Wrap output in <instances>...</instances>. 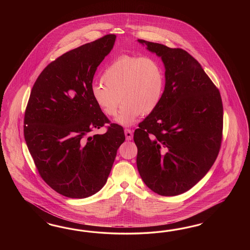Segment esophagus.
Instances as JSON below:
<instances>
[{
  "mask_svg": "<svg viewBox=\"0 0 250 250\" xmlns=\"http://www.w3.org/2000/svg\"><path fill=\"white\" fill-rule=\"evenodd\" d=\"M125 135L126 140H128V141L133 138V132L130 129H125Z\"/></svg>",
  "mask_w": 250,
  "mask_h": 250,
  "instance_id": "34e87169",
  "label": "esophagus"
}]
</instances>
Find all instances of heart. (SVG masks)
I'll return each mask as SVG.
<instances>
[{
  "instance_id": "obj_1",
  "label": "heart",
  "mask_w": 250,
  "mask_h": 250,
  "mask_svg": "<svg viewBox=\"0 0 250 250\" xmlns=\"http://www.w3.org/2000/svg\"><path fill=\"white\" fill-rule=\"evenodd\" d=\"M105 84H95L91 95L99 109L114 116L122 102L116 123L133 125L140 114L153 113L162 99L165 78L162 67L155 59L124 55L112 62L102 76Z\"/></svg>"
}]
</instances>
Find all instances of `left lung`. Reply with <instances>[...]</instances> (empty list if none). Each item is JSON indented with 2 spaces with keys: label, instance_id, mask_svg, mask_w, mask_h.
<instances>
[{
  "label": "left lung",
  "instance_id": "1",
  "mask_svg": "<svg viewBox=\"0 0 250 250\" xmlns=\"http://www.w3.org/2000/svg\"><path fill=\"white\" fill-rule=\"evenodd\" d=\"M137 41L161 58L166 83L158 108L135 131L136 166L154 192L179 195L200 182L218 156L222 99L201 64L187 51Z\"/></svg>",
  "mask_w": 250,
  "mask_h": 250
}]
</instances>
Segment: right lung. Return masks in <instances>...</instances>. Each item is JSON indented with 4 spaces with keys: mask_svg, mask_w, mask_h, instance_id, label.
Here are the masks:
<instances>
[{
    "mask_svg": "<svg viewBox=\"0 0 250 250\" xmlns=\"http://www.w3.org/2000/svg\"><path fill=\"white\" fill-rule=\"evenodd\" d=\"M115 35L81 45L48 64L34 84L23 135L38 173L63 196L83 199L102 189L124 143V129L110 124L91 89L97 67L114 47Z\"/></svg>",
    "mask_w": 250,
    "mask_h": 250,
    "instance_id": "1",
    "label": "right lung"
}]
</instances>
